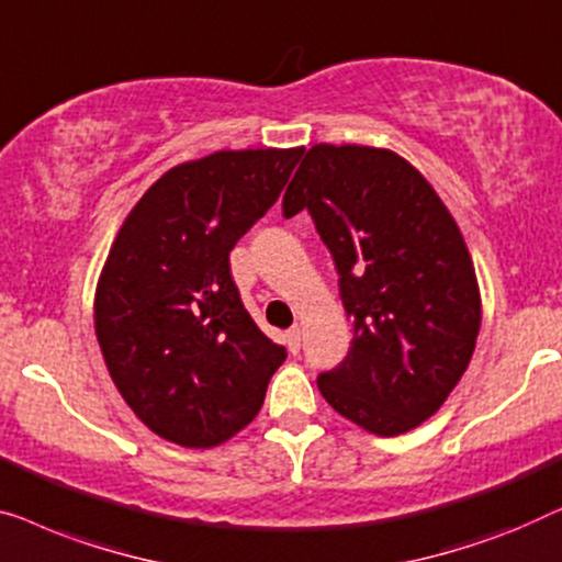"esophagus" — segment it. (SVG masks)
<instances>
[{"mask_svg": "<svg viewBox=\"0 0 562 562\" xmlns=\"http://www.w3.org/2000/svg\"><path fill=\"white\" fill-rule=\"evenodd\" d=\"M284 344H288V349L292 353L300 351V326H292L288 334H284Z\"/></svg>", "mask_w": 562, "mask_h": 562, "instance_id": "esophagus-1", "label": "esophagus"}]
</instances>
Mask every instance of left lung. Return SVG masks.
<instances>
[{
  "label": "left lung",
  "instance_id": "obj_1",
  "mask_svg": "<svg viewBox=\"0 0 562 562\" xmlns=\"http://www.w3.org/2000/svg\"><path fill=\"white\" fill-rule=\"evenodd\" d=\"M334 257L353 341L318 390L346 420L402 436L436 415L476 349L481 295L461 228L392 149L313 145L282 199Z\"/></svg>",
  "mask_w": 562,
  "mask_h": 562
}]
</instances>
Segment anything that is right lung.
Segmentation results:
<instances>
[{"instance_id": "right-lung-1", "label": "right lung", "mask_w": 562, "mask_h": 562, "mask_svg": "<svg viewBox=\"0 0 562 562\" xmlns=\"http://www.w3.org/2000/svg\"><path fill=\"white\" fill-rule=\"evenodd\" d=\"M300 155L221 149L176 165L124 218L93 323L116 390L155 436L213 448L262 409L288 351L251 321L228 251L280 199Z\"/></svg>"}]
</instances>
